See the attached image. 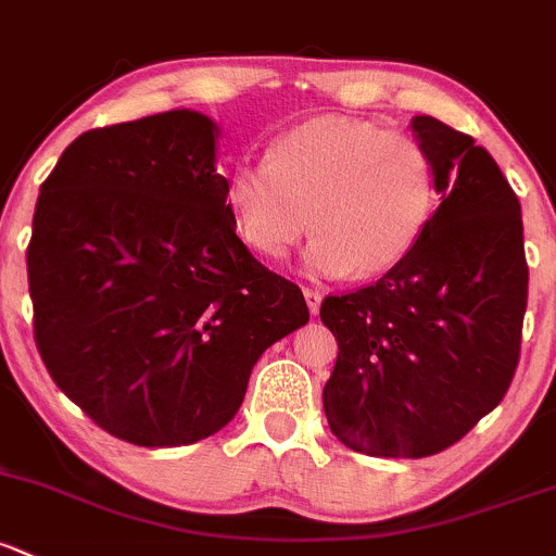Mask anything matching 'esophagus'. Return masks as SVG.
I'll return each mask as SVG.
<instances>
[{
    "mask_svg": "<svg viewBox=\"0 0 556 556\" xmlns=\"http://www.w3.org/2000/svg\"><path fill=\"white\" fill-rule=\"evenodd\" d=\"M303 298H306V303H308V312L317 314L319 306H323V293L314 288H303Z\"/></svg>",
    "mask_w": 556,
    "mask_h": 556,
    "instance_id": "1",
    "label": "esophagus"
}]
</instances>
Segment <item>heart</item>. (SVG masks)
<instances>
[{
    "instance_id": "obj_1",
    "label": "heart",
    "mask_w": 556,
    "mask_h": 556,
    "mask_svg": "<svg viewBox=\"0 0 556 556\" xmlns=\"http://www.w3.org/2000/svg\"><path fill=\"white\" fill-rule=\"evenodd\" d=\"M429 149L365 119L319 116L268 143L266 162H242L226 180L239 239L279 261L312 220L306 263L325 277H376L405 261L437 210Z\"/></svg>"
}]
</instances>
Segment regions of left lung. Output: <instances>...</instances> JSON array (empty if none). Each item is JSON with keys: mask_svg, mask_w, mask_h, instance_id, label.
Segmentation results:
<instances>
[{"mask_svg": "<svg viewBox=\"0 0 556 556\" xmlns=\"http://www.w3.org/2000/svg\"><path fill=\"white\" fill-rule=\"evenodd\" d=\"M440 207L405 261L376 285L323 301L338 341L325 383L330 431L378 458L455 445L509 389L528 308L522 210L475 138L413 116Z\"/></svg>", "mask_w": 556, "mask_h": 556, "instance_id": "1", "label": "left lung"}]
</instances>
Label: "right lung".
<instances>
[{
  "instance_id": "right-lung-1",
  "label": "right lung",
  "mask_w": 556,
  "mask_h": 556,
  "mask_svg": "<svg viewBox=\"0 0 556 556\" xmlns=\"http://www.w3.org/2000/svg\"><path fill=\"white\" fill-rule=\"evenodd\" d=\"M218 125L191 109L87 130L39 189L34 338L58 389L140 447L237 416L258 356L308 323L298 285L237 237Z\"/></svg>"
}]
</instances>
